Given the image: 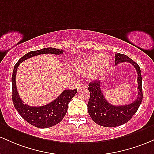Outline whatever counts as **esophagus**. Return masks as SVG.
Returning <instances> with one entry per match:
<instances>
[{
  "instance_id": "34e87169",
  "label": "esophagus",
  "mask_w": 154,
  "mask_h": 154,
  "mask_svg": "<svg viewBox=\"0 0 154 154\" xmlns=\"http://www.w3.org/2000/svg\"><path fill=\"white\" fill-rule=\"evenodd\" d=\"M87 88V85H83V84H80V85H78V87H77V89H78V90H82V89H86Z\"/></svg>"
}]
</instances>
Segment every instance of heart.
Returning a JSON list of instances; mask_svg holds the SVG:
<instances>
[{"label":"heart","mask_w":154,"mask_h":154,"mask_svg":"<svg viewBox=\"0 0 154 154\" xmlns=\"http://www.w3.org/2000/svg\"><path fill=\"white\" fill-rule=\"evenodd\" d=\"M111 65L112 63L108 55L94 53L77 59L72 67L78 74H88L91 80H98L107 75Z\"/></svg>","instance_id":"obj_1"}]
</instances>
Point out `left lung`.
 Instances as JSON below:
<instances>
[{
	"label": "left lung",
	"instance_id": "left-lung-1",
	"mask_svg": "<svg viewBox=\"0 0 154 154\" xmlns=\"http://www.w3.org/2000/svg\"><path fill=\"white\" fill-rule=\"evenodd\" d=\"M115 65L122 62H128L136 69L137 72L138 96L136 100L127 105H112L104 98L101 89L102 85L100 82L99 80L91 82L88 85L90 99L88 103V111L96 124L105 127H116L127 123L137 111L143 101L142 75L139 65L124 54L117 52L115 54Z\"/></svg>",
	"mask_w": 154,
	"mask_h": 154
}]
</instances>
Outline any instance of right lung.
<instances>
[{"label": "right lung", "mask_w": 154, "mask_h": 154, "mask_svg": "<svg viewBox=\"0 0 154 154\" xmlns=\"http://www.w3.org/2000/svg\"><path fill=\"white\" fill-rule=\"evenodd\" d=\"M54 54L61 55L63 50H58L52 47H47L39 50L30 51L23 55L18 62L15 64L11 76L12 83V101L15 109H17L21 117L24 118L30 124L41 129H47L58 124L63 120L68 109V104L71 99L77 94V89L65 90L61 93L58 98L46 105L41 107H30L25 104L20 99L16 85V74L17 67L25 60L42 54Z\"/></svg>", "instance_id": "obj_1"}]
</instances>
